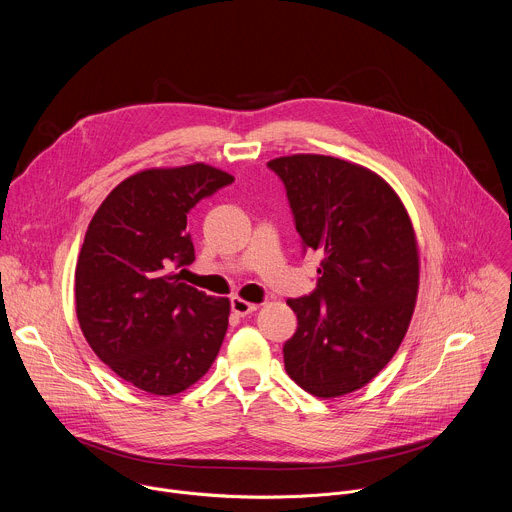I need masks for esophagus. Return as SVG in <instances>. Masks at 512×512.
I'll return each mask as SVG.
<instances>
[{
  "mask_svg": "<svg viewBox=\"0 0 512 512\" xmlns=\"http://www.w3.org/2000/svg\"><path fill=\"white\" fill-rule=\"evenodd\" d=\"M231 310L237 314V316H247V314H251V312H255L257 310V304H251V302H247V300H241V298H231Z\"/></svg>",
  "mask_w": 512,
  "mask_h": 512,
  "instance_id": "1",
  "label": "esophagus"
}]
</instances>
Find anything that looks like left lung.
I'll return each instance as SVG.
<instances>
[{
    "mask_svg": "<svg viewBox=\"0 0 512 512\" xmlns=\"http://www.w3.org/2000/svg\"><path fill=\"white\" fill-rule=\"evenodd\" d=\"M285 186L296 231L324 255L316 289L287 300L298 330L283 344L287 375L316 397L367 385L397 352L417 298L409 214L375 172L316 154L267 164Z\"/></svg>",
    "mask_w": 512,
    "mask_h": 512,
    "instance_id": "left-lung-1",
    "label": "left lung"
}]
</instances>
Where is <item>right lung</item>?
Segmentation results:
<instances>
[{
	"mask_svg": "<svg viewBox=\"0 0 512 512\" xmlns=\"http://www.w3.org/2000/svg\"><path fill=\"white\" fill-rule=\"evenodd\" d=\"M206 164L145 170L103 200L75 271L81 330L107 367L152 395H176L214 362L231 304L176 273L194 261L192 208L233 184Z\"/></svg>",
	"mask_w": 512,
	"mask_h": 512,
	"instance_id": "obj_1",
	"label": "right lung"
}]
</instances>
